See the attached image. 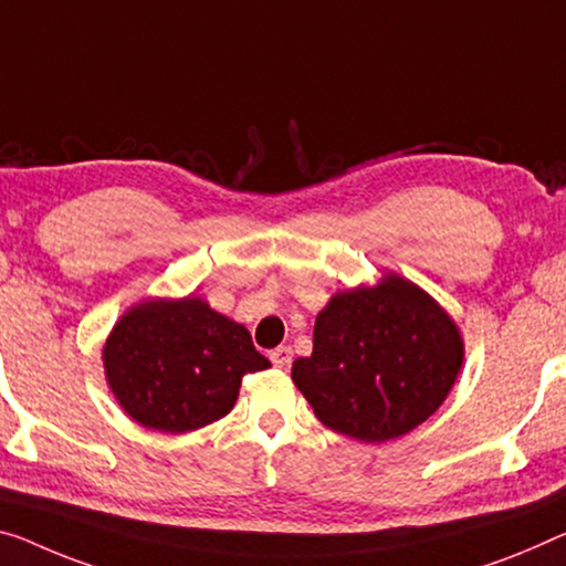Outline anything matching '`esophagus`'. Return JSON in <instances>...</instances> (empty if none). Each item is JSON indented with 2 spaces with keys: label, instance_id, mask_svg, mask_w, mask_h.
Wrapping results in <instances>:
<instances>
[{
  "label": "esophagus",
  "instance_id": "obj_1",
  "mask_svg": "<svg viewBox=\"0 0 566 566\" xmlns=\"http://www.w3.org/2000/svg\"><path fill=\"white\" fill-rule=\"evenodd\" d=\"M271 361L275 364L277 369H289L293 361V349L291 346H277V349L271 352Z\"/></svg>",
  "mask_w": 566,
  "mask_h": 566
}]
</instances>
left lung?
<instances>
[{
	"label": "left lung",
	"mask_w": 566,
	"mask_h": 566,
	"mask_svg": "<svg viewBox=\"0 0 566 566\" xmlns=\"http://www.w3.org/2000/svg\"><path fill=\"white\" fill-rule=\"evenodd\" d=\"M465 359L453 316L420 285L381 273L336 291L291 377L328 430L359 442L402 438L446 402Z\"/></svg>",
	"instance_id": "8db88e82"
}]
</instances>
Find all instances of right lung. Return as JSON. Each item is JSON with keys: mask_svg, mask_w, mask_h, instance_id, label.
<instances>
[{"mask_svg": "<svg viewBox=\"0 0 566 566\" xmlns=\"http://www.w3.org/2000/svg\"><path fill=\"white\" fill-rule=\"evenodd\" d=\"M271 367L238 321L199 295L149 298L116 321L103 344V369L134 422L189 432L228 415L250 371Z\"/></svg>", "mask_w": 566, "mask_h": 566, "instance_id": "right-lung-1", "label": "right lung"}]
</instances>
